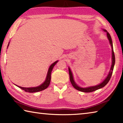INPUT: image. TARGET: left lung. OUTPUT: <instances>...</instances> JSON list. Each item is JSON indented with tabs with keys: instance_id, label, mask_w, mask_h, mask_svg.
Here are the masks:
<instances>
[{
	"instance_id": "left-lung-1",
	"label": "left lung",
	"mask_w": 123,
	"mask_h": 123,
	"mask_svg": "<svg viewBox=\"0 0 123 123\" xmlns=\"http://www.w3.org/2000/svg\"><path fill=\"white\" fill-rule=\"evenodd\" d=\"M105 32H107V36L108 37V39L110 41V44L111 45L112 47V66H111V69H110V71L109 72V74L108 75L107 78L105 79V80L103 82H102L100 84H99L98 85H97V86H91V87H87V88H81V87H79L78 85H77L75 83L74 81L73 80V74L72 73L70 70V68H68V70H69V79H70V82L72 85V86H73L77 90H78L79 91L81 92H86V93H89V92H94L95 91L97 90V89H99L100 88H101L104 87L105 85H106L108 82L110 80V79L111 78L112 73H113V68H114V63H115V56H114V51H113V44H112V39H111V37L110 36V35L109 32H108L106 30H104Z\"/></svg>"
}]
</instances>
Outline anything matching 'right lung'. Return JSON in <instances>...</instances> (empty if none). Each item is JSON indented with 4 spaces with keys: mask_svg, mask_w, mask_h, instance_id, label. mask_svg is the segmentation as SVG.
<instances>
[{
    "mask_svg": "<svg viewBox=\"0 0 123 123\" xmlns=\"http://www.w3.org/2000/svg\"><path fill=\"white\" fill-rule=\"evenodd\" d=\"M9 44H8L7 47L9 46ZM58 61H56V62H54L50 66V67L49 68L48 72V74H47V76L46 78V80L44 81V83H43L40 86H37L36 87H29V88H26V87H20L19 86H17H17L19 87L20 88H21L23 90H24L25 92H29V93H34V92H39V91H42L44 89H46L49 86V85L50 83V80H51V71L53 70V68L54 67V66L55 65L56 63H57Z\"/></svg>",
    "mask_w": 123,
    "mask_h": 123,
    "instance_id": "add662e5",
    "label": "right lung"
}]
</instances>
